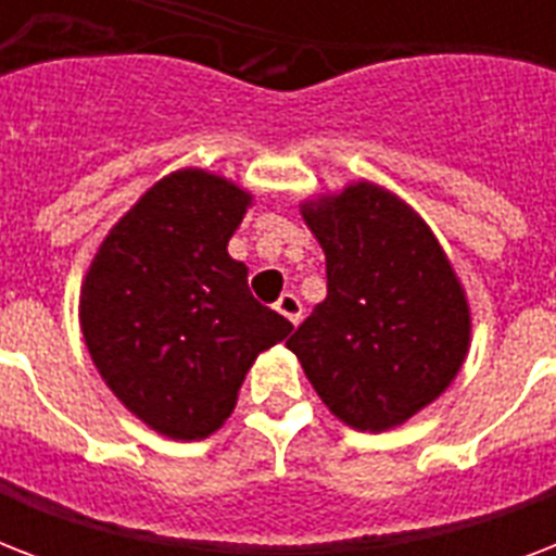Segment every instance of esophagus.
<instances>
[{
    "label": "esophagus",
    "instance_id": "obj_1",
    "mask_svg": "<svg viewBox=\"0 0 556 556\" xmlns=\"http://www.w3.org/2000/svg\"><path fill=\"white\" fill-rule=\"evenodd\" d=\"M274 308H277V312L282 314V317H286L288 323H294V326L300 320H303V303H300V300H296L294 294H282V296H279Z\"/></svg>",
    "mask_w": 556,
    "mask_h": 556
}]
</instances>
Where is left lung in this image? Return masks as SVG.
Masks as SVG:
<instances>
[{
    "label": "left lung",
    "instance_id": "obj_1",
    "mask_svg": "<svg viewBox=\"0 0 556 556\" xmlns=\"http://www.w3.org/2000/svg\"><path fill=\"white\" fill-rule=\"evenodd\" d=\"M303 218L326 251L329 294L288 349L340 421L369 432L404 424L465 364V291L430 227L380 187L303 204Z\"/></svg>",
    "mask_w": 556,
    "mask_h": 556
}]
</instances>
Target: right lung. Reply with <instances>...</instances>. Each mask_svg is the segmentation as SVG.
<instances>
[{
    "label": "right lung",
    "mask_w": 556,
    "mask_h": 556,
    "mask_svg": "<svg viewBox=\"0 0 556 556\" xmlns=\"http://www.w3.org/2000/svg\"><path fill=\"white\" fill-rule=\"evenodd\" d=\"M251 195L204 169L161 178L91 262L80 326L100 378L152 430L204 439L233 413L244 371L294 329L253 300L227 242Z\"/></svg>",
    "instance_id": "add662e5"
}]
</instances>
